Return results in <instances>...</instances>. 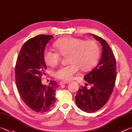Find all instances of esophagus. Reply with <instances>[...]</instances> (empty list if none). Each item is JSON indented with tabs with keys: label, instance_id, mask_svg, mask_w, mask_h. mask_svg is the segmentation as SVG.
Here are the masks:
<instances>
[{
	"label": "esophagus",
	"instance_id": "esophagus-1",
	"mask_svg": "<svg viewBox=\"0 0 132 132\" xmlns=\"http://www.w3.org/2000/svg\"><path fill=\"white\" fill-rule=\"evenodd\" d=\"M70 82V81H61L60 82V85H63V84H67Z\"/></svg>",
	"mask_w": 132,
	"mask_h": 132
}]
</instances>
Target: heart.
I'll list each match as a JSON object with an SVG mask.
<instances>
[{
  "label": "heart",
  "mask_w": 132,
  "mask_h": 132,
  "mask_svg": "<svg viewBox=\"0 0 132 132\" xmlns=\"http://www.w3.org/2000/svg\"><path fill=\"white\" fill-rule=\"evenodd\" d=\"M58 52L45 50L43 59L46 65L54 67L58 64L61 55L66 56L68 65L61 66L54 72V77L59 80L70 81L81 70H90L99 57V45L94 40H86L71 36L58 40L54 44Z\"/></svg>",
  "instance_id": "b5f03b06"
}]
</instances>
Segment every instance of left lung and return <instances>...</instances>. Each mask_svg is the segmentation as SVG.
I'll return each mask as SVG.
<instances>
[{
    "mask_svg": "<svg viewBox=\"0 0 132 132\" xmlns=\"http://www.w3.org/2000/svg\"><path fill=\"white\" fill-rule=\"evenodd\" d=\"M92 36L101 43L102 57L97 65L84 78L92 87L88 89L87 87L82 86L76 96L77 106L87 112L96 111L106 104L113 90L117 77L116 59L111 48L102 37L94 34Z\"/></svg>",
    "mask_w": 132,
    "mask_h": 132,
    "instance_id": "1",
    "label": "left lung"
}]
</instances>
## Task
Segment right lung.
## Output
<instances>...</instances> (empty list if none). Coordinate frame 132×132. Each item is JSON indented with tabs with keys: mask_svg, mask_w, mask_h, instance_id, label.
I'll use <instances>...</instances> for the list:
<instances>
[{
	"mask_svg": "<svg viewBox=\"0 0 132 132\" xmlns=\"http://www.w3.org/2000/svg\"><path fill=\"white\" fill-rule=\"evenodd\" d=\"M53 36L40 35L26 41L16 59V85L21 99L36 112L49 111L55 103V90L58 84L51 81L49 85L42 84V76L47 66L43 59L45 47Z\"/></svg>",
	"mask_w": 132,
	"mask_h": 132,
	"instance_id": "1",
	"label": "right lung"
}]
</instances>
